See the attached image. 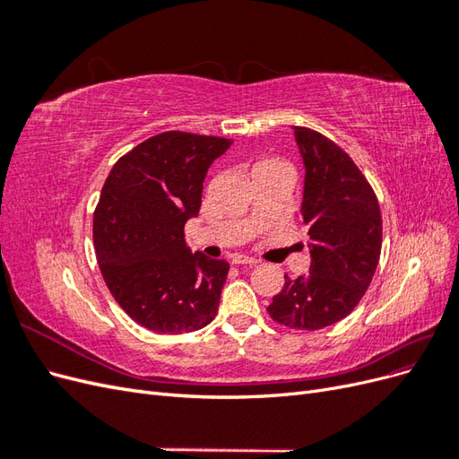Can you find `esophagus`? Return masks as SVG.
Masks as SVG:
<instances>
[{"mask_svg": "<svg viewBox=\"0 0 459 459\" xmlns=\"http://www.w3.org/2000/svg\"><path fill=\"white\" fill-rule=\"evenodd\" d=\"M231 262H233V264H247V266H255V264H258V260H256V258L243 256V255L233 256V260H231Z\"/></svg>", "mask_w": 459, "mask_h": 459, "instance_id": "esophagus-1", "label": "esophagus"}]
</instances>
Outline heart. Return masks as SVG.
I'll return each instance as SVG.
<instances>
[{"instance_id": "1", "label": "heart", "mask_w": 459, "mask_h": 459, "mask_svg": "<svg viewBox=\"0 0 459 459\" xmlns=\"http://www.w3.org/2000/svg\"><path fill=\"white\" fill-rule=\"evenodd\" d=\"M268 169H285V170H289V166H287L283 160H280V159L266 157V159H262V160L256 162L255 172H258V170H268Z\"/></svg>"}]
</instances>
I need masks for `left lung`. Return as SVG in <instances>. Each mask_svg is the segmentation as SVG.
I'll list each match as a JSON object with an SVG mask.
<instances>
[{
    "instance_id": "1",
    "label": "left lung",
    "mask_w": 459,
    "mask_h": 459,
    "mask_svg": "<svg viewBox=\"0 0 459 459\" xmlns=\"http://www.w3.org/2000/svg\"><path fill=\"white\" fill-rule=\"evenodd\" d=\"M295 137L307 166L300 212L312 262L310 273L285 280L268 314L287 329L317 331L362 300L379 264L383 220L373 187L335 142L307 126H295Z\"/></svg>"
}]
</instances>
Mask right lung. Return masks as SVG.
<instances>
[{"label": "right lung", "instance_id": "right-lung-1", "mask_svg": "<svg viewBox=\"0 0 459 459\" xmlns=\"http://www.w3.org/2000/svg\"><path fill=\"white\" fill-rule=\"evenodd\" d=\"M233 143L170 130L120 157L93 212V248L110 295L135 324L178 335L208 325L230 264L191 255L186 221L201 208L208 166Z\"/></svg>", "mask_w": 459, "mask_h": 459}]
</instances>
